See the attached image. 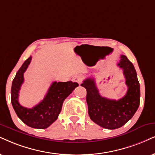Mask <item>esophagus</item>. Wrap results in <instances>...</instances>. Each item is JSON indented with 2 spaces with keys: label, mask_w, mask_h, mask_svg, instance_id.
Returning <instances> with one entry per match:
<instances>
[{
  "label": "esophagus",
  "mask_w": 155,
  "mask_h": 155,
  "mask_svg": "<svg viewBox=\"0 0 155 155\" xmlns=\"http://www.w3.org/2000/svg\"><path fill=\"white\" fill-rule=\"evenodd\" d=\"M83 78L82 75H77L73 78V81L75 82V83H78L80 85V84L82 83V81H83Z\"/></svg>",
  "instance_id": "1"
}]
</instances>
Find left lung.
I'll return each mask as SVG.
<instances>
[{"label": "left lung", "instance_id": "obj_1", "mask_svg": "<svg viewBox=\"0 0 155 155\" xmlns=\"http://www.w3.org/2000/svg\"><path fill=\"white\" fill-rule=\"evenodd\" d=\"M120 58L118 66L123 69L128 87L123 98L116 101L101 96L94 78H87L81 84L87 91L90 118L100 127L108 129L123 127L134 115L140 101V85L134 67L125 55H121Z\"/></svg>", "mask_w": 155, "mask_h": 155}]
</instances>
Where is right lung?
<instances>
[{"label":"right lung","mask_w":155,"mask_h":155,"mask_svg":"<svg viewBox=\"0 0 155 155\" xmlns=\"http://www.w3.org/2000/svg\"><path fill=\"white\" fill-rule=\"evenodd\" d=\"M31 61L30 56L24 62L13 79L11 86V104L18 117L25 124L34 129H47L57 119L63 102L78 86V84L72 81L54 82L43 100L37 106L32 108L22 106L18 102V93L24 81V73Z\"/></svg>","instance_id":"add662e5"}]
</instances>
